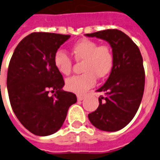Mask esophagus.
Here are the masks:
<instances>
[{"instance_id": "34e87169", "label": "esophagus", "mask_w": 160, "mask_h": 160, "mask_svg": "<svg viewBox=\"0 0 160 160\" xmlns=\"http://www.w3.org/2000/svg\"><path fill=\"white\" fill-rule=\"evenodd\" d=\"M77 98H78V101H82L83 99L85 98V96H80V95H78V96H77Z\"/></svg>"}]
</instances>
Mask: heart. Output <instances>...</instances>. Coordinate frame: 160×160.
<instances>
[{
    "mask_svg": "<svg viewBox=\"0 0 160 160\" xmlns=\"http://www.w3.org/2000/svg\"><path fill=\"white\" fill-rule=\"evenodd\" d=\"M71 51L77 61H84V73L66 81V88L69 92L84 94L96 85V78H105L113 69V55L108 46H99L96 42L84 39L76 42ZM54 64L61 74L68 75L72 70V60L63 50H58L55 53Z\"/></svg>",
    "mask_w": 160,
    "mask_h": 160,
    "instance_id": "1",
    "label": "heart"
}]
</instances>
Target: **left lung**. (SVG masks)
<instances>
[{
    "label": "left lung",
    "mask_w": 160,
    "mask_h": 160,
    "mask_svg": "<svg viewBox=\"0 0 160 160\" xmlns=\"http://www.w3.org/2000/svg\"><path fill=\"white\" fill-rule=\"evenodd\" d=\"M85 36L106 41L113 55V69L105 84L97 90L105 96L99 97L98 108L88 114V118L96 128L116 132L132 121L142 102L145 88L142 54L132 40L120 30H103Z\"/></svg>",
    "instance_id": "obj_1"
}]
</instances>
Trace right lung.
<instances>
[{
  "instance_id": "obj_1",
  "label": "right lung",
  "mask_w": 160,
  "mask_h": 160,
  "mask_svg": "<svg viewBox=\"0 0 160 160\" xmlns=\"http://www.w3.org/2000/svg\"><path fill=\"white\" fill-rule=\"evenodd\" d=\"M70 35L32 32L14 50L7 72V89L14 114L37 136L56 132L77 96L63 91V76L54 64V55ZM54 95L49 96V92Z\"/></svg>"
}]
</instances>
